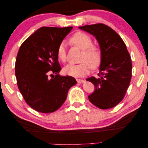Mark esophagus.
Instances as JSON below:
<instances>
[{"label": "esophagus", "mask_w": 148, "mask_h": 148, "mask_svg": "<svg viewBox=\"0 0 148 148\" xmlns=\"http://www.w3.org/2000/svg\"><path fill=\"white\" fill-rule=\"evenodd\" d=\"M77 83H79V84L83 83L84 82V80H83V79H77Z\"/></svg>", "instance_id": "34e87169"}]
</instances>
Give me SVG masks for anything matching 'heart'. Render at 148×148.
I'll return each instance as SVG.
<instances>
[{"label": "heart", "mask_w": 148, "mask_h": 148, "mask_svg": "<svg viewBox=\"0 0 148 148\" xmlns=\"http://www.w3.org/2000/svg\"><path fill=\"white\" fill-rule=\"evenodd\" d=\"M71 42L75 46L83 50L81 62L78 64H68L63 69V72L67 75L81 77L88 75L92 67L96 68L101 61V52L100 48L92 45V40L86 34L77 32L71 38ZM57 57L60 61L65 62L67 60L66 50L64 42L59 45L57 49Z\"/></svg>", "instance_id": "heart-1"}]
</instances>
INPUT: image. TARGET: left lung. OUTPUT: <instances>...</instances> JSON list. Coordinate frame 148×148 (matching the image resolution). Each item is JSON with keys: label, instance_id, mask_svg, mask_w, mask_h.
Instances as JSON below:
<instances>
[{"label": "left lung", "instance_id": "left-lung-1", "mask_svg": "<svg viewBox=\"0 0 148 148\" xmlns=\"http://www.w3.org/2000/svg\"><path fill=\"white\" fill-rule=\"evenodd\" d=\"M79 29L96 37L101 52L99 77L86 79L95 86L89 100L100 109L112 108L123 100L130 83L132 61L129 52L120 36L105 24L86 25Z\"/></svg>", "mask_w": 148, "mask_h": 148}]
</instances>
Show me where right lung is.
I'll return each mask as SVG.
<instances>
[{
    "label": "right lung",
    "instance_id": "1",
    "mask_svg": "<svg viewBox=\"0 0 148 148\" xmlns=\"http://www.w3.org/2000/svg\"><path fill=\"white\" fill-rule=\"evenodd\" d=\"M72 27L38 29L19 47L15 64L18 88L25 102L40 113H52L63 105L77 81L60 76L57 49Z\"/></svg>",
    "mask_w": 148,
    "mask_h": 148
}]
</instances>
